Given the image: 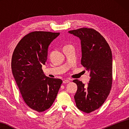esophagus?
Instances as JSON below:
<instances>
[{
	"label": "esophagus",
	"instance_id": "esophagus-1",
	"mask_svg": "<svg viewBox=\"0 0 129 129\" xmlns=\"http://www.w3.org/2000/svg\"><path fill=\"white\" fill-rule=\"evenodd\" d=\"M70 81L69 80H64L63 81V84H67V83H69Z\"/></svg>",
	"mask_w": 129,
	"mask_h": 129
}]
</instances>
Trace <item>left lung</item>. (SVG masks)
I'll list each match as a JSON object with an SVG mask.
<instances>
[{
  "mask_svg": "<svg viewBox=\"0 0 129 129\" xmlns=\"http://www.w3.org/2000/svg\"><path fill=\"white\" fill-rule=\"evenodd\" d=\"M81 40V63L90 73L87 86L78 80L75 95L76 106L85 113L98 109L105 101L112 85V53L108 43L99 32L92 28H81L69 30Z\"/></svg>",
  "mask_w": 129,
  "mask_h": 129,
  "instance_id": "1",
  "label": "left lung"
}]
</instances>
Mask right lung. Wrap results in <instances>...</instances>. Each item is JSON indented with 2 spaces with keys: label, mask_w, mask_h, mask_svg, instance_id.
Here are the masks:
<instances>
[{
  "label": "right lung",
  "mask_w": 129,
  "mask_h": 129,
  "mask_svg": "<svg viewBox=\"0 0 129 129\" xmlns=\"http://www.w3.org/2000/svg\"><path fill=\"white\" fill-rule=\"evenodd\" d=\"M60 33L35 31L19 41L12 54V72L25 104L42 112L53 104L62 81L47 77L45 65L49 45Z\"/></svg>",
  "instance_id": "obj_1"
}]
</instances>
